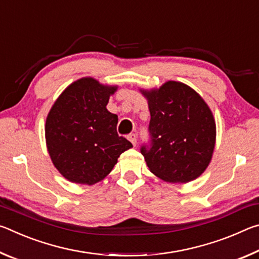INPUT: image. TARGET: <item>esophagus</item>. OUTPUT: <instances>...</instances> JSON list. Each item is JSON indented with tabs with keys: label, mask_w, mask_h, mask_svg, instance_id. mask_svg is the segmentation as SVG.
<instances>
[{
	"label": "esophagus",
	"mask_w": 259,
	"mask_h": 259,
	"mask_svg": "<svg viewBox=\"0 0 259 259\" xmlns=\"http://www.w3.org/2000/svg\"><path fill=\"white\" fill-rule=\"evenodd\" d=\"M128 138L131 143H133V145L134 146H136V144H137V137H136V135L135 134H130V135H128Z\"/></svg>",
	"instance_id": "esophagus-1"
}]
</instances>
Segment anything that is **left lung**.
I'll use <instances>...</instances> for the list:
<instances>
[{
	"instance_id": "8db88e82",
	"label": "left lung",
	"mask_w": 259,
	"mask_h": 259,
	"mask_svg": "<svg viewBox=\"0 0 259 259\" xmlns=\"http://www.w3.org/2000/svg\"><path fill=\"white\" fill-rule=\"evenodd\" d=\"M140 93L151 113V147L140 148L150 171L168 183L185 184L200 177L216 144V122L207 103L177 81Z\"/></svg>"
}]
</instances>
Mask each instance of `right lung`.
I'll use <instances>...</instances> for the list:
<instances>
[{
  "label": "right lung",
  "instance_id": "add662e5",
  "mask_svg": "<svg viewBox=\"0 0 259 259\" xmlns=\"http://www.w3.org/2000/svg\"><path fill=\"white\" fill-rule=\"evenodd\" d=\"M117 85L87 76L71 83L52 105L46 142L52 163L67 181L94 185L107 176L122 153L133 147L116 131L117 115L106 108Z\"/></svg>",
  "mask_w": 259,
  "mask_h": 259
}]
</instances>
